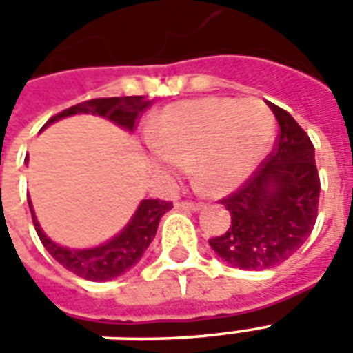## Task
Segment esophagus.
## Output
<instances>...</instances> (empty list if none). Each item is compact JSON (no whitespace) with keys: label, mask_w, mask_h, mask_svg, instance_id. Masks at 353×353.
Segmentation results:
<instances>
[{"label":"esophagus","mask_w":353,"mask_h":353,"mask_svg":"<svg viewBox=\"0 0 353 353\" xmlns=\"http://www.w3.org/2000/svg\"><path fill=\"white\" fill-rule=\"evenodd\" d=\"M177 210H183V212H196L202 208V204H196V202H177Z\"/></svg>","instance_id":"esophagus-1"}]
</instances>
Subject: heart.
<instances>
[{"mask_svg":"<svg viewBox=\"0 0 353 353\" xmlns=\"http://www.w3.org/2000/svg\"><path fill=\"white\" fill-rule=\"evenodd\" d=\"M272 136V111L257 98L177 101L154 119L151 157L168 177L196 162L199 183L212 194H227L248 179Z\"/></svg>","mask_w":353,"mask_h":353,"instance_id":"obj_1","label":"heart"}]
</instances>
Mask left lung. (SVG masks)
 <instances>
[{
    "mask_svg": "<svg viewBox=\"0 0 353 353\" xmlns=\"http://www.w3.org/2000/svg\"><path fill=\"white\" fill-rule=\"evenodd\" d=\"M280 124L270 159L221 204L230 227L210 245L234 268L265 270L281 265L308 240L318 217L319 176L314 145L288 111L268 103Z\"/></svg>",
    "mask_w": 353,
    "mask_h": 353,
    "instance_id": "1",
    "label": "left lung"
}]
</instances>
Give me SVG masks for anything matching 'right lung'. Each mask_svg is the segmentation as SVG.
<instances>
[{
  "instance_id": "obj_1",
  "label": "right lung",
  "mask_w": 353,
  "mask_h": 353,
  "mask_svg": "<svg viewBox=\"0 0 353 353\" xmlns=\"http://www.w3.org/2000/svg\"><path fill=\"white\" fill-rule=\"evenodd\" d=\"M149 105H151V100H145L143 96H117V98L87 100L70 109H64L62 113L52 117L43 128H47L49 124L57 123L65 117L87 113V115L109 119L117 126H121L126 132H132L136 119ZM28 204H30V212H32L37 236L41 240V244L45 245V250L52 255V259L58 261L70 272L77 274L81 278L90 281H108L121 276V274L128 272L132 266L143 257V253L157 234L161 217L172 208V202H164V200H141L134 215L130 217V221L126 223V227L121 232H117L115 236L109 238L108 242L100 245L75 250V248H65V245H60L54 240H50L35 217L32 202H28Z\"/></svg>"
}]
</instances>
